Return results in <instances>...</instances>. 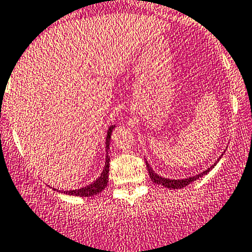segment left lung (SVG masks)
Wrapping results in <instances>:
<instances>
[{
  "label": "left lung",
  "instance_id": "1",
  "mask_svg": "<svg viewBox=\"0 0 252 252\" xmlns=\"http://www.w3.org/2000/svg\"><path fill=\"white\" fill-rule=\"evenodd\" d=\"M146 166H147V171H149V174H150V178L152 179V182L156 183V184H161L162 187H166L168 188V189H182V188L187 187V185H189L190 183H192L194 180L199 179V178L204 177L205 174H207L208 172L212 169V167H215V164H213L211 168L206 169L205 172H202V173L197 174V175H194V177H190V178H187V179H180V180H175V179H167V178H162L159 177L158 174L155 173L154 171H152L151 167L149 166V163L146 162Z\"/></svg>",
  "mask_w": 252,
  "mask_h": 252
}]
</instances>
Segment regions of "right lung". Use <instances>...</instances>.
Here are the masks:
<instances>
[{
    "label": "right lung",
    "mask_w": 252,
    "mask_h": 252,
    "mask_svg": "<svg viewBox=\"0 0 252 252\" xmlns=\"http://www.w3.org/2000/svg\"><path fill=\"white\" fill-rule=\"evenodd\" d=\"M116 126H111L108 128V133H107V138H106V151L108 150V146H110V139H111V134L112 130L114 129ZM108 168H110V157L106 158V166L103 168V172L101 173L98 179L96 182H94L93 184L88 185L85 188H81V189H75V190H69V191H64L65 194L68 195H75V196H93V195L100 194L102 190H105V188L107 187L108 183Z\"/></svg>",
    "instance_id": "obj_1"
}]
</instances>
